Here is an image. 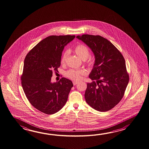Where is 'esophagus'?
I'll return each mask as SVG.
<instances>
[{
  "label": "esophagus",
  "instance_id": "esophagus-1",
  "mask_svg": "<svg viewBox=\"0 0 149 149\" xmlns=\"http://www.w3.org/2000/svg\"><path fill=\"white\" fill-rule=\"evenodd\" d=\"M73 85L75 86L78 83V82H77V81H73Z\"/></svg>",
  "mask_w": 149,
  "mask_h": 149
}]
</instances>
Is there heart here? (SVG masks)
Wrapping results in <instances>:
<instances>
[{"label": "heart", "instance_id": "1", "mask_svg": "<svg viewBox=\"0 0 149 149\" xmlns=\"http://www.w3.org/2000/svg\"><path fill=\"white\" fill-rule=\"evenodd\" d=\"M74 52L80 58L83 60L86 61V63L89 65H92L93 64V61L91 59L88 58L90 55V51L86 45L83 44H79L77 45L74 48ZM68 54V51H65L61 57V62L62 63H64L66 60L67 56ZM86 72L84 70H74L70 69L66 72V76L69 78L74 80H79L81 79V76L85 75Z\"/></svg>", "mask_w": 149, "mask_h": 149}]
</instances>
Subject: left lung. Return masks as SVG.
<instances>
[{"label": "left lung", "instance_id": "1", "mask_svg": "<svg viewBox=\"0 0 149 149\" xmlns=\"http://www.w3.org/2000/svg\"><path fill=\"white\" fill-rule=\"evenodd\" d=\"M76 38L87 45L95 56L89 75L93 81L87 84L86 101L97 111H109L120 101L129 82L125 60L110 41L100 36L83 35Z\"/></svg>", "mask_w": 149, "mask_h": 149}]
</instances>
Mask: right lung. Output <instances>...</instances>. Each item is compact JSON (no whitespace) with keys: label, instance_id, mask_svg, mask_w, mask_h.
Masks as SVG:
<instances>
[{"label":"right lung","instance_id":"right-lung-1","mask_svg":"<svg viewBox=\"0 0 149 149\" xmlns=\"http://www.w3.org/2000/svg\"><path fill=\"white\" fill-rule=\"evenodd\" d=\"M75 36H51L40 41L26 55L21 77L26 97L32 105L45 114L60 111L65 104L72 82L62 78L51 82L53 72L61 65L64 48Z\"/></svg>","mask_w":149,"mask_h":149}]
</instances>
